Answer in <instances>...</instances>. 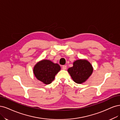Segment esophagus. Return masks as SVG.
<instances>
[{
  "mask_svg": "<svg viewBox=\"0 0 120 120\" xmlns=\"http://www.w3.org/2000/svg\"><path fill=\"white\" fill-rule=\"evenodd\" d=\"M66 69H67V66L66 65L62 66V69H63V70H66Z\"/></svg>",
  "mask_w": 120,
  "mask_h": 120,
  "instance_id": "34e87169",
  "label": "esophagus"
}]
</instances>
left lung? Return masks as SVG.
Here are the masks:
<instances>
[{
  "instance_id": "1",
  "label": "left lung",
  "mask_w": 120,
  "mask_h": 120,
  "mask_svg": "<svg viewBox=\"0 0 120 120\" xmlns=\"http://www.w3.org/2000/svg\"><path fill=\"white\" fill-rule=\"evenodd\" d=\"M91 64L86 60H78L73 63V66L68 71L72 79L76 83L81 84L88 79L93 72Z\"/></svg>"
}]
</instances>
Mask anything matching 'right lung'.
Returning a JSON list of instances; mask_svg holds the SVG:
<instances>
[{
	"label": "right lung",
	"instance_id": "right-lung-1",
	"mask_svg": "<svg viewBox=\"0 0 120 120\" xmlns=\"http://www.w3.org/2000/svg\"><path fill=\"white\" fill-rule=\"evenodd\" d=\"M61 69L58 64L48 60L37 63L33 69L34 74L38 80L45 84H49L54 80L55 76Z\"/></svg>",
	"mask_w": 120,
	"mask_h": 120
}]
</instances>
